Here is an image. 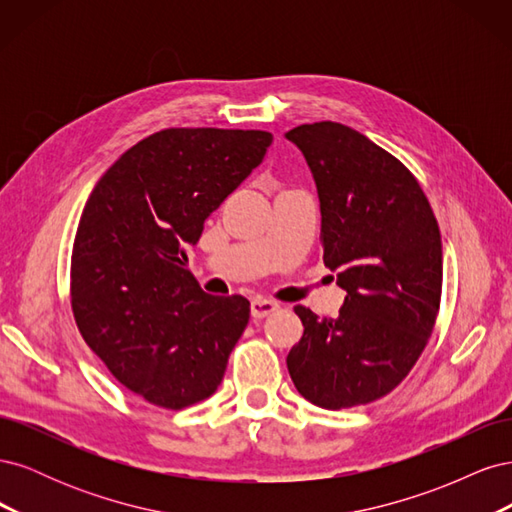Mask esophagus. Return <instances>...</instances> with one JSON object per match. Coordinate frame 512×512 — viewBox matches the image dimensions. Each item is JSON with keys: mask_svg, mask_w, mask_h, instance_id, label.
Segmentation results:
<instances>
[{"mask_svg": "<svg viewBox=\"0 0 512 512\" xmlns=\"http://www.w3.org/2000/svg\"><path fill=\"white\" fill-rule=\"evenodd\" d=\"M280 307L275 301L271 299H262V297H256L252 299V305H250V312H252V318H267L271 316L275 309Z\"/></svg>", "mask_w": 512, "mask_h": 512, "instance_id": "1", "label": "esophagus"}]
</instances>
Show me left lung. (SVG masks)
I'll list each match as a JSON object with an SVG mask.
<instances>
[{
    "mask_svg": "<svg viewBox=\"0 0 512 512\" xmlns=\"http://www.w3.org/2000/svg\"><path fill=\"white\" fill-rule=\"evenodd\" d=\"M286 138L312 168L322 258L346 290L337 318L294 307L305 331L286 365L314 406H365L410 374L433 333L442 294L438 220L410 170L361 132L318 121Z\"/></svg>",
    "mask_w": 512,
    "mask_h": 512,
    "instance_id": "left-lung-1",
    "label": "left lung"
}]
</instances>
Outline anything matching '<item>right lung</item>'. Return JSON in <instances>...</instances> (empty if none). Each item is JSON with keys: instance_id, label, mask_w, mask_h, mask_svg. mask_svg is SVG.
Instances as JSON below:
<instances>
[{"instance_id": "right-lung-1", "label": "right lung", "mask_w": 512, "mask_h": 512, "mask_svg": "<svg viewBox=\"0 0 512 512\" xmlns=\"http://www.w3.org/2000/svg\"><path fill=\"white\" fill-rule=\"evenodd\" d=\"M271 141L262 130H160L123 153L87 198L70 262L76 327L153 406L211 397L247 327L250 301L207 294L185 267V247Z\"/></svg>"}]
</instances>
